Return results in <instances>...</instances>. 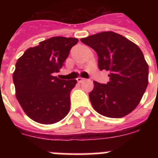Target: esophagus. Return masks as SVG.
Returning <instances> with one entry per match:
<instances>
[{"label":"esophagus","mask_w":158,"mask_h":158,"mask_svg":"<svg viewBox=\"0 0 158 158\" xmlns=\"http://www.w3.org/2000/svg\"><path fill=\"white\" fill-rule=\"evenodd\" d=\"M77 82H79V83H81V82L85 81H86L85 78H82V77H78L77 79Z\"/></svg>","instance_id":"obj_1"}]
</instances>
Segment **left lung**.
Masks as SVG:
<instances>
[{
    "mask_svg": "<svg viewBox=\"0 0 158 158\" xmlns=\"http://www.w3.org/2000/svg\"><path fill=\"white\" fill-rule=\"evenodd\" d=\"M98 55L100 70L109 71V81H94L89 99L94 109L110 118H121L139 104L148 85L149 66L136 44L113 31L81 39Z\"/></svg>",
    "mask_w": 158,
    "mask_h": 158,
    "instance_id": "8db88e82",
    "label": "left lung"
}]
</instances>
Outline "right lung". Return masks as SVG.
I'll return each instance as SVG.
<instances>
[{"instance_id":"right-lung-1","label":"right lung","mask_w":158,"mask_h":158,"mask_svg":"<svg viewBox=\"0 0 158 158\" xmlns=\"http://www.w3.org/2000/svg\"><path fill=\"white\" fill-rule=\"evenodd\" d=\"M75 38H50L28 48L16 64L13 82L16 99L26 115L42 124L62 120L70 109V92L76 80H62L54 73L65 63Z\"/></svg>"}]
</instances>
